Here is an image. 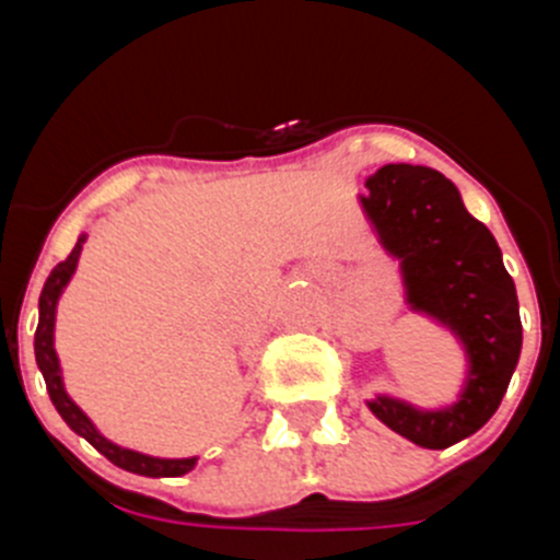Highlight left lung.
<instances>
[{"label":"left lung","mask_w":560,"mask_h":560,"mask_svg":"<svg viewBox=\"0 0 560 560\" xmlns=\"http://www.w3.org/2000/svg\"><path fill=\"white\" fill-rule=\"evenodd\" d=\"M375 241L393 260L412 314L448 330L465 355L452 404L418 407L389 393L370 412L420 448H448L493 418L522 353V319L513 277L497 237L465 210L459 190L423 165H384L359 196Z\"/></svg>","instance_id":"8db88e82"}]
</instances>
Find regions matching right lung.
<instances>
[{
    "mask_svg": "<svg viewBox=\"0 0 560 560\" xmlns=\"http://www.w3.org/2000/svg\"><path fill=\"white\" fill-rule=\"evenodd\" d=\"M89 232H81L78 237L75 249L69 252V257L63 264H58L56 269L49 271L47 283H44L42 296H38V328H36V364L44 375V384H47L49 400H52V407L58 409V415L63 418L69 429L75 434H81L83 440H89L108 463H114L122 471L140 474V477H182V474L192 471L199 457H151V454L133 452V448L117 446L114 440H108L101 429L92 423L86 412L78 407L75 400L69 398L67 384H63V370H61V359L56 353V316H58V300L67 291L69 280L75 275L78 260H81L83 244H86Z\"/></svg>",
    "mask_w": 560,
    "mask_h": 560,
    "instance_id": "add662e5",
    "label": "right lung"
}]
</instances>
